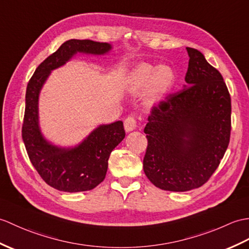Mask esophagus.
Segmentation results:
<instances>
[{"label":"esophagus","mask_w":249,"mask_h":249,"mask_svg":"<svg viewBox=\"0 0 249 249\" xmlns=\"http://www.w3.org/2000/svg\"><path fill=\"white\" fill-rule=\"evenodd\" d=\"M137 127V121L134 117H127L125 120H124V128L126 131H132L135 130Z\"/></svg>","instance_id":"34e87169"}]
</instances>
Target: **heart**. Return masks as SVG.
I'll use <instances>...</instances> for the list:
<instances>
[{"label":"heart","mask_w":249,"mask_h":249,"mask_svg":"<svg viewBox=\"0 0 249 249\" xmlns=\"http://www.w3.org/2000/svg\"><path fill=\"white\" fill-rule=\"evenodd\" d=\"M174 79V71L170 67L155 68L149 63H140L132 69L126 84L127 89L131 93H137L145 88L144 100L147 104H154L164 96Z\"/></svg>","instance_id":"1"}]
</instances>
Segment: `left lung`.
Here are the masks:
<instances>
[{
  "label": "left lung",
  "mask_w": 249,
  "mask_h": 249,
  "mask_svg": "<svg viewBox=\"0 0 249 249\" xmlns=\"http://www.w3.org/2000/svg\"><path fill=\"white\" fill-rule=\"evenodd\" d=\"M188 87L152 108L143 170L159 189L184 192L206 183L221 163L231 131V98L222 74L187 48Z\"/></svg>",
  "instance_id": "8db88e82"
}]
</instances>
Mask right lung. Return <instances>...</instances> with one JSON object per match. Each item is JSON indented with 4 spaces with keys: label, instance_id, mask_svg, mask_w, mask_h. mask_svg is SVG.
Returning <instances> with one entry per match:
<instances>
[{
    "label": "right lung",
    "instance_id": "obj_1",
    "mask_svg": "<svg viewBox=\"0 0 249 249\" xmlns=\"http://www.w3.org/2000/svg\"><path fill=\"white\" fill-rule=\"evenodd\" d=\"M111 45L92 40H68L42 61L27 84L22 139L28 157L43 180L63 192H83L98 186L105 179L108 159L113 148L125 138L122 121L101 125L73 148H61L49 143L38 123L40 90L52 70L65 65L79 53L103 55Z\"/></svg>",
    "mask_w": 249,
    "mask_h": 249
}]
</instances>
